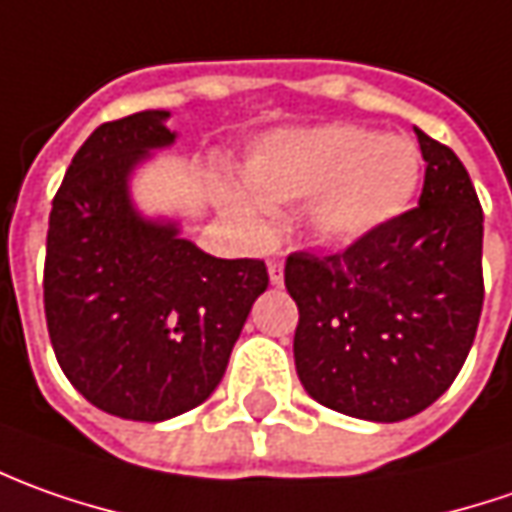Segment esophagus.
Wrapping results in <instances>:
<instances>
[{
  "label": "esophagus",
  "mask_w": 512,
  "mask_h": 512,
  "mask_svg": "<svg viewBox=\"0 0 512 512\" xmlns=\"http://www.w3.org/2000/svg\"><path fill=\"white\" fill-rule=\"evenodd\" d=\"M269 280H272V286H283V260H277V257L269 260Z\"/></svg>",
  "instance_id": "34e87169"
}]
</instances>
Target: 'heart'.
Returning <instances> with one entry per match:
<instances>
[{
    "instance_id": "obj_1",
    "label": "heart",
    "mask_w": 512,
    "mask_h": 512,
    "mask_svg": "<svg viewBox=\"0 0 512 512\" xmlns=\"http://www.w3.org/2000/svg\"><path fill=\"white\" fill-rule=\"evenodd\" d=\"M243 178L260 203L311 201L314 240L351 249L411 206L422 181V158L405 135L317 124L260 138L243 164ZM229 203L252 221L260 215V206L243 192H229Z\"/></svg>"
}]
</instances>
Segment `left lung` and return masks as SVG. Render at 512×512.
I'll use <instances>...</instances> for the list:
<instances>
[{
	"instance_id": "8db88e82",
	"label": "left lung",
	"mask_w": 512,
	"mask_h": 512,
	"mask_svg": "<svg viewBox=\"0 0 512 512\" xmlns=\"http://www.w3.org/2000/svg\"><path fill=\"white\" fill-rule=\"evenodd\" d=\"M419 206L340 255L294 252V365L311 399L368 422L425 411L462 371L482 317L485 215L456 152L416 130Z\"/></svg>"
}]
</instances>
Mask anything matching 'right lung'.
Returning a JSON list of instances; mask_svg holds the SVG:
<instances>
[{
	"label": "right lung",
	"instance_id": "obj_1",
	"mask_svg": "<svg viewBox=\"0 0 512 512\" xmlns=\"http://www.w3.org/2000/svg\"><path fill=\"white\" fill-rule=\"evenodd\" d=\"M167 110L101 124L73 155L53 198L45 317L64 377L104 414L164 422L218 388L263 260L206 255L181 223L147 218L135 169L175 144Z\"/></svg>",
	"mask_w": 512,
	"mask_h": 512
}]
</instances>
